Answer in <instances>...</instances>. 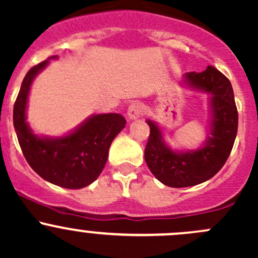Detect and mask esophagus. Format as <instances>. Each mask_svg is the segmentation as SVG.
Returning a JSON list of instances; mask_svg holds the SVG:
<instances>
[{
  "label": "esophagus",
  "mask_w": 258,
  "mask_h": 258,
  "mask_svg": "<svg viewBox=\"0 0 258 258\" xmlns=\"http://www.w3.org/2000/svg\"><path fill=\"white\" fill-rule=\"evenodd\" d=\"M142 112H144V106L140 102H132L127 110V118L130 121H134V119L140 118Z\"/></svg>",
  "instance_id": "34e87169"
}]
</instances>
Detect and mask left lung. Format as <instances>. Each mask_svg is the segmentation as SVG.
<instances>
[{
	"mask_svg": "<svg viewBox=\"0 0 258 258\" xmlns=\"http://www.w3.org/2000/svg\"><path fill=\"white\" fill-rule=\"evenodd\" d=\"M181 83L196 93L209 95V128L197 148L176 150L166 142V132L157 122L146 119L150 137L145 160L152 175L168 187H189L202 183L222 168L237 135L238 113L232 85L215 67L204 72H187Z\"/></svg>",
	"mask_w": 258,
	"mask_h": 258,
	"instance_id": "1",
	"label": "left lung"
}]
</instances>
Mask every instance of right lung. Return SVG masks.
<instances>
[{"label": "right lung", "mask_w": 258, "mask_h": 258, "mask_svg": "<svg viewBox=\"0 0 258 258\" xmlns=\"http://www.w3.org/2000/svg\"><path fill=\"white\" fill-rule=\"evenodd\" d=\"M57 58L49 57L27 72L15 102L14 127L23 156L38 176L56 186L79 189L101 175L110 146L124 128L126 119L119 113H97L91 114L62 136L33 132L27 122L31 86L49 61Z\"/></svg>", "instance_id": "1"}]
</instances>
